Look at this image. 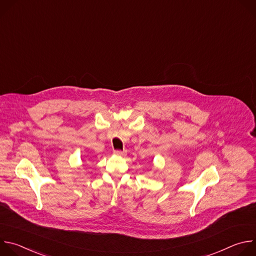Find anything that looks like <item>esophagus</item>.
<instances>
[{
    "instance_id": "34e87169",
    "label": "esophagus",
    "mask_w": 256,
    "mask_h": 256,
    "mask_svg": "<svg viewBox=\"0 0 256 256\" xmlns=\"http://www.w3.org/2000/svg\"><path fill=\"white\" fill-rule=\"evenodd\" d=\"M114 153V155H118V156H124L126 154L124 151H120V150H116Z\"/></svg>"
}]
</instances>
